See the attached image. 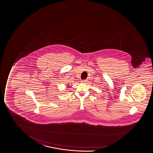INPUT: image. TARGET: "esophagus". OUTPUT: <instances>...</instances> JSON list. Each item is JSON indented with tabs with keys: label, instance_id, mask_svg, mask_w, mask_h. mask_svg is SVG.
Returning a JSON list of instances; mask_svg holds the SVG:
<instances>
[{
	"label": "esophagus",
	"instance_id": "1",
	"mask_svg": "<svg viewBox=\"0 0 153 153\" xmlns=\"http://www.w3.org/2000/svg\"><path fill=\"white\" fill-rule=\"evenodd\" d=\"M81 82L84 83L86 82V80H81Z\"/></svg>",
	"mask_w": 153,
	"mask_h": 153
}]
</instances>
